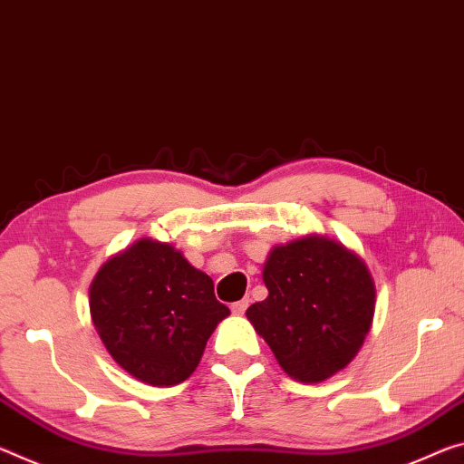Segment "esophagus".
I'll list each match as a JSON object with an SVG mask.
<instances>
[{"instance_id": "obj_1", "label": "esophagus", "mask_w": 464, "mask_h": 464, "mask_svg": "<svg viewBox=\"0 0 464 464\" xmlns=\"http://www.w3.org/2000/svg\"><path fill=\"white\" fill-rule=\"evenodd\" d=\"M247 305H249V299H241V301H235V304L231 305V312H233L235 315H241V314H246V310H247Z\"/></svg>"}]
</instances>
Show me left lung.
Segmentation results:
<instances>
[{
    "label": "left lung",
    "instance_id": "left-lung-1",
    "mask_svg": "<svg viewBox=\"0 0 464 464\" xmlns=\"http://www.w3.org/2000/svg\"><path fill=\"white\" fill-rule=\"evenodd\" d=\"M262 276L268 297L246 315L291 378L322 382L357 355L376 299L362 258L333 239L304 237L272 249Z\"/></svg>",
    "mask_w": 464,
    "mask_h": 464
}]
</instances>
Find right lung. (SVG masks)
I'll return each instance as SVG.
<instances>
[{
    "label": "right lung",
    "instance_id": "1",
    "mask_svg": "<svg viewBox=\"0 0 464 464\" xmlns=\"http://www.w3.org/2000/svg\"><path fill=\"white\" fill-rule=\"evenodd\" d=\"M88 304L111 357L150 386L192 376L212 330L229 315L208 275L152 239H140L102 264Z\"/></svg>",
    "mask_w": 464,
    "mask_h": 464
}]
</instances>
